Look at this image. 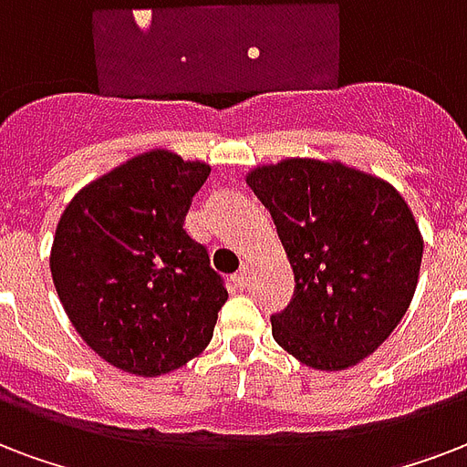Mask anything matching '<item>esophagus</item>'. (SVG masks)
<instances>
[{
    "label": "esophagus",
    "mask_w": 467,
    "mask_h": 467,
    "mask_svg": "<svg viewBox=\"0 0 467 467\" xmlns=\"http://www.w3.org/2000/svg\"><path fill=\"white\" fill-rule=\"evenodd\" d=\"M234 284H237L240 289H244V286H247V284H249V266L247 265L242 266L240 272L234 274Z\"/></svg>",
    "instance_id": "1"
}]
</instances>
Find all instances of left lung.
<instances>
[{
    "instance_id": "left-lung-1",
    "label": "left lung",
    "mask_w": 467,
    "mask_h": 467,
    "mask_svg": "<svg viewBox=\"0 0 467 467\" xmlns=\"http://www.w3.org/2000/svg\"><path fill=\"white\" fill-rule=\"evenodd\" d=\"M294 269L272 336L313 369H348L391 336L414 298L423 240L407 201L345 163L286 159L247 176Z\"/></svg>"
}]
</instances>
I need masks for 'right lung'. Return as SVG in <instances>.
<instances>
[{
    "label": "right lung",
    "mask_w": 467,
    "mask_h": 467,
    "mask_svg": "<svg viewBox=\"0 0 467 467\" xmlns=\"http://www.w3.org/2000/svg\"><path fill=\"white\" fill-rule=\"evenodd\" d=\"M208 163L154 149L67 202L51 274L73 328L99 358L137 377L166 375L205 350L225 281L186 233Z\"/></svg>",
    "instance_id": "add662e5"
}]
</instances>
